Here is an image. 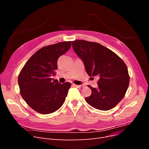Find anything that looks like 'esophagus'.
<instances>
[{
    "mask_svg": "<svg viewBox=\"0 0 149 149\" xmlns=\"http://www.w3.org/2000/svg\"><path fill=\"white\" fill-rule=\"evenodd\" d=\"M73 86L76 87V88H81L83 87L82 85H76V84H73Z\"/></svg>",
    "mask_w": 149,
    "mask_h": 149,
    "instance_id": "1",
    "label": "esophagus"
}]
</instances>
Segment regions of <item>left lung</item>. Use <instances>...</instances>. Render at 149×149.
Listing matches in <instances>:
<instances>
[{"label": "left lung", "instance_id": "obj_1", "mask_svg": "<svg viewBox=\"0 0 149 149\" xmlns=\"http://www.w3.org/2000/svg\"><path fill=\"white\" fill-rule=\"evenodd\" d=\"M90 77H97V88L89 86L91 95L85 98L90 106L101 111L112 109L123 100L129 84L127 66L120 58L101 44L78 40L72 42Z\"/></svg>", "mask_w": 149, "mask_h": 149}]
</instances>
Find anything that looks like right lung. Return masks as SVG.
I'll return each mask as SVG.
<instances>
[{"label": "right lung", "mask_w": 149, "mask_h": 149, "mask_svg": "<svg viewBox=\"0 0 149 149\" xmlns=\"http://www.w3.org/2000/svg\"><path fill=\"white\" fill-rule=\"evenodd\" d=\"M71 45V42H64L40 49L19 74L18 83L21 96L38 113H52L63 104L71 83L61 84L51 76L57 70L58 58L68 51Z\"/></svg>", "instance_id": "obj_1"}]
</instances>
